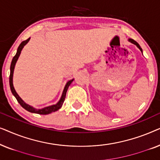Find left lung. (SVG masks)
Instances as JSON below:
<instances>
[{
  "mask_svg": "<svg viewBox=\"0 0 160 160\" xmlns=\"http://www.w3.org/2000/svg\"><path fill=\"white\" fill-rule=\"evenodd\" d=\"M129 41H130V42H131V43H134V44H135V45H136V46H137V47L139 48V49H140V50H141V51L142 52V49H141V47H140V45L138 44V43L136 42V41H134V40H133V39H131V38H130V39H129Z\"/></svg>",
  "mask_w": 160,
  "mask_h": 160,
  "instance_id": "8db88e82",
  "label": "left lung"
}]
</instances>
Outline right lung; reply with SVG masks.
<instances>
[{"label": "right lung", "instance_id": "add662e5", "mask_svg": "<svg viewBox=\"0 0 160 160\" xmlns=\"http://www.w3.org/2000/svg\"><path fill=\"white\" fill-rule=\"evenodd\" d=\"M29 40H30V38H28L27 40L23 41L20 44H19L18 49H17V53H16V54H15V56L12 59V63H11L10 76H9V84H10L11 91H12V92L13 95H14V97L16 98V99L17 100V101H18L19 103L20 104L21 106L23 107V108H25V110L30 111V112H31V113H38V114H43V115L49 114V113H50L54 112V111H58V109H60L61 107H62L63 102H64V100H65V95H66V92H67L68 88V87L70 86V84H71L72 82H73V79L70 80L69 82H68V83L66 84V85H65V88H64V90H63L62 97H61L60 101H59L57 104L52 105V106H50L45 107V108H41V109H38V108H35L32 106H30V105L25 103V102H24L23 100L21 99L20 97H19V96L17 95V93L16 92V91H15V89L14 88V86H13V73H14V69L15 64H16L17 61V60H18V58H19V54H20V53H21L22 49V48L24 47V46H25L26 43H27L28 41H29Z\"/></svg>", "mask_w": 160, "mask_h": 160}]
</instances>
